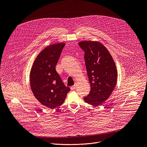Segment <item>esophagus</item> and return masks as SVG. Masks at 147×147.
Here are the masks:
<instances>
[{
	"label": "esophagus",
	"instance_id": "34e87169",
	"mask_svg": "<svg viewBox=\"0 0 147 147\" xmlns=\"http://www.w3.org/2000/svg\"><path fill=\"white\" fill-rule=\"evenodd\" d=\"M76 85H74V86H71V90H74L76 88Z\"/></svg>",
	"mask_w": 147,
	"mask_h": 147
}]
</instances>
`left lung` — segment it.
Listing matches in <instances>:
<instances>
[{"instance_id":"left-lung-1","label":"left lung","mask_w":147,"mask_h":147,"mask_svg":"<svg viewBox=\"0 0 147 147\" xmlns=\"http://www.w3.org/2000/svg\"><path fill=\"white\" fill-rule=\"evenodd\" d=\"M78 45L85 52V63L91 86L90 92L84 100L97 107L110 97L116 87L117 71L115 63L107 48L98 41H81Z\"/></svg>"}]
</instances>
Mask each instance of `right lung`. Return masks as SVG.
Segmentation results:
<instances>
[{"label":"right lung","mask_w":147,"mask_h":147,"mask_svg":"<svg viewBox=\"0 0 147 147\" xmlns=\"http://www.w3.org/2000/svg\"><path fill=\"white\" fill-rule=\"evenodd\" d=\"M65 45L57 43L47 47L38 55L30 71V87L34 96L49 109L61 105L70 90L55 69Z\"/></svg>","instance_id":"add662e5"}]
</instances>
